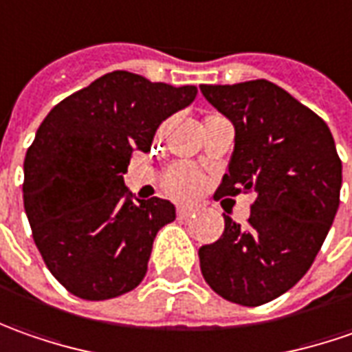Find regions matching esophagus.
I'll list each match as a JSON object with an SVG mask.
<instances>
[{"label":"esophagus","instance_id":"esophagus-1","mask_svg":"<svg viewBox=\"0 0 352 352\" xmlns=\"http://www.w3.org/2000/svg\"><path fill=\"white\" fill-rule=\"evenodd\" d=\"M199 212V206H195V204H179L177 206V216L179 218H188L190 214Z\"/></svg>","mask_w":352,"mask_h":352}]
</instances>
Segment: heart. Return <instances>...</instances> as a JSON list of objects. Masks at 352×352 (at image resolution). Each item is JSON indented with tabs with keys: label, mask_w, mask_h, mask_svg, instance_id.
Masks as SVG:
<instances>
[{
	"label": "heart",
	"mask_w": 352,
	"mask_h": 352,
	"mask_svg": "<svg viewBox=\"0 0 352 352\" xmlns=\"http://www.w3.org/2000/svg\"><path fill=\"white\" fill-rule=\"evenodd\" d=\"M200 185H202V179L199 171L185 162L171 165L164 177V188L177 199H187V197L197 195Z\"/></svg>",
	"instance_id": "1"
}]
</instances>
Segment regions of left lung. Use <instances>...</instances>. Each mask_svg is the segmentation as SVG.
I'll return each instance as SVG.
<instances>
[{"label":"left lung","instance_id":"obj_1","mask_svg":"<svg viewBox=\"0 0 352 352\" xmlns=\"http://www.w3.org/2000/svg\"><path fill=\"white\" fill-rule=\"evenodd\" d=\"M234 124V153L218 197L255 192L248 224L224 214V234L199 249L216 294L267 304L308 273L339 208L343 165L327 124L267 79L200 85Z\"/></svg>","mask_w":352,"mask_h":352}]
</instances>
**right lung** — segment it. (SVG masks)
<instances>
[{"instance_id": "add662e5", "label": "right lung", "mask_w": 352, "mask_h": 352, "mask_svg": "<svg viewBox=\"0 0 352 352\" xmlns=\"http://www.w3.org/2000/svg\"><path fill=\"white\" fill-rule=\"evenodd\" d=\"M195 97V85L111 72L38 126L25 155V212L48 271L74 296L116 298L146 276L155 234L175 220V206L134 200L122 175L132 152H150L160 124Z\"/></svg>"}]
</instances>
